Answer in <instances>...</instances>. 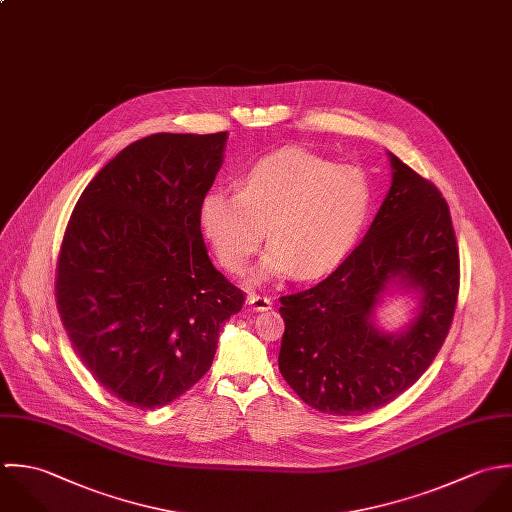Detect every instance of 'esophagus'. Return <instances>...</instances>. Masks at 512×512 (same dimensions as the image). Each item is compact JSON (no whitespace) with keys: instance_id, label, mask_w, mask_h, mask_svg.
I'll use <instances>...</instances> for the list:
<instances>
[{"instance_id":"obj_1","label":"esophagus","mask_w":512,"mask_h":512,"mask_svg":"<svg viewBox=\"0 0 512 512\" xmlns=\"http://www.w3.org/2000/svg\"><path fill=\"white\" fill-rule=\"evenodd\" d=\"M247 305L253 308L255 312H265V310H271L273 308V301L269 297H263V295H257V293H251L247 297Z\"/></svg>"}]
</instances>
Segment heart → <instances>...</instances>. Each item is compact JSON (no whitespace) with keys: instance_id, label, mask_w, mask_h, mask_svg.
<instances>
[{"instance_id":"heart-1","label":"heart","mask_w":512,"mask_h":512,"mask_svg":"<svg viewBox=\"0 0 512 512\" xmlns=\"http://www.w3.org/2000/svg\"><path fill=\"white\" fill-rule=\"evenodd\" d=\"M372 207V184L356 166H336L301 148H283L255 162L239 190H211L200 223L219 263L243 273L265 233L271 249L257 277L293 271L318 277L354 247Z\"/></svg>"}]
</instances>
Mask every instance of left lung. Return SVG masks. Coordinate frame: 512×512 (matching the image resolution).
Wrapping results in <instances>:
<instances>
[{
    "label": "left lung",
    "mask_w": 512,
    "mask_h": 512,
    "mask_svg": "<svg viewBox=\"0 0 512 512\" xmlns=\"http://www.w3.org/2000/svg\"><path fill=\"white\" fill-rule=\"evenodd\" d=\"M390 160L392 186L364 239L326 279L279 299V370L322 413L364 415L394 402L431 366L453 322L461 271L449 205L435 184ZM390 284L422 297L396 335L371 320Z\"/></svg>",
    "instance_id": "1"
}]
</instances>
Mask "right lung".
Instances as JSON below:
<instances>
[{
	"label": "right lung",
	"mask_w": 512,
	"mask_h": 512,
	"mask_svg": "<svg viewBox=\"0 0 512 512\" xmlns=\"http://www.w3.org/2000/svg\"><path fill=\"white\" fill-rule=\"evenodd\" d=\"M227 134L140 138L91 180L65 227L55 299L95 380L138 409L168 406L211 368L245 293L219 273L200 204Z\"/></svg>",
	"instance_id": "1"
}]
</instances>
